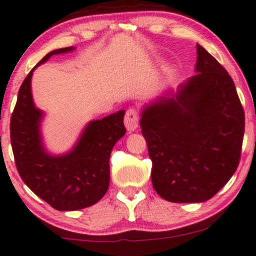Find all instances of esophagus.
<instances>
[{
	"label": "esophagus",
	"instance_id": "esophagus-1",
	"mask_svg": "<svg viewBox=\"0 0 256 256\" xmlns=\"http://www.w3.org/2000/svg\"><path fill=\"white\" fill-rule=\"evenodd\" d=\"M138 110H137L136 108H128V110H126L125 119H124L126 128H128V131L136 130L137 126H138Z\"/></svg>",
	"mask_w": 256,
	"mask_h": 256
}]
</instances>
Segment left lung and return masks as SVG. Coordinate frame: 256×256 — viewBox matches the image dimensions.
I'll return each instance as SVG.
<instances>
[{
	"label": "left lung",
	"instance_id": "8db88e82",
	"mask_svg": "<svg viewBox=\"0 0 256 256\" xmlns=\"http://www.w3.org/2000/svg\"><path fill=\"white\" fill-rule=\"evenodd\" d=\"M196 74L175 98H160L141 118L152 160V184L172 203L212 198L237 170L244 110L227 70L196 46Z\"/></svg>",
	"mask_w": 256,
	"mask_h": 256
}]
</instances>
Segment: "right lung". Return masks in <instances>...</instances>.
<instances>
[{
    "label": "right lung",
    "mask_w": 256,
    "mask_h": 256,
    "mask_svg": "<svg viewBox=\"0 0 256 256\" xmlns=\"http://www.w3.org/2000/svg\"><path fill=\"white\" fill-rule=\"evenodd\" d=\"M72 48L52 50L38 66L52 54ZM34 69L19 88L10 116V143L16 170L24 184L54 209L70 212L94 206L108 190L109 156L115 142L126 132L125 110L90 122L70 153L50 156L42 147L38 130L42 113L35 108L32 97Z\"/></svg>",
    "instance_id": "add662e5"
}]
</instances>
